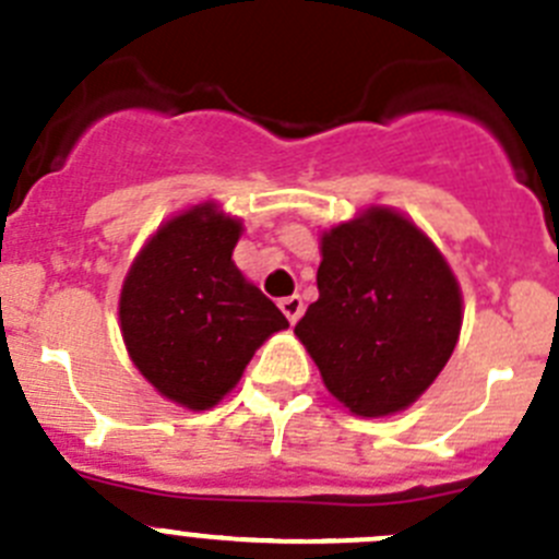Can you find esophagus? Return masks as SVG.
I'll return each mask as SVG.
<instances>
[{
  "instance_id": "esophagus-1",
  "label": "esophagus",
  "mask_w": 559,
  "mask_h": 559,
  "mask_svg": "<svg viewBox=\"0 0 559 559\" xmlns=\"http://www.w3.org/2000/svg\"><path fill=\"white\" fill-rule=\"evenodd\" d=\"M280 310L285 313V319L290 321V324H296L301 316V310H305V301H301V296H285V299H280Z\"/></svg>"
}]
</instances>
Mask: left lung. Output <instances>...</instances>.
I'll list each match as a JSON object with an SVG mask.
<instances>
[{
    "label": "left lung",
    "mask_w": 559,
    "mask_h": 559,
    "mask_svg": "<svg viewBox=\"0 0 559 559\" xmlns=\"http://www.w3.org/2000/svg\"><path fill=\"white\" fill-rule=\"evenodd\" d=\"M319 299L296 324L326 391L355 416L409 407L452 357L463 296L438 246L391 207L321 235Z\"/></svg>",
    "instance_id": "left-lung-1"
}]
</instances>
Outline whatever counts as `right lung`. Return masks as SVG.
I'll return each instance as SVG.
<instances>
[{"instance_id": "1", "label": "right lung", "mask_w": 559, "mask_h": 559, "mask_svg": "<svg viewBox=\"0 0 559 559\" xmlns=\"http://www.w3.org/2000/svg\"><path fill=\"white\" fill-rule=\"evenodd\" d=\"M238 238V218L197 204L152 235L121 288L132 362L160 396L188 409L222 402L265 337L288 326L233 263Z\"/></svg>"}]
</instances>
